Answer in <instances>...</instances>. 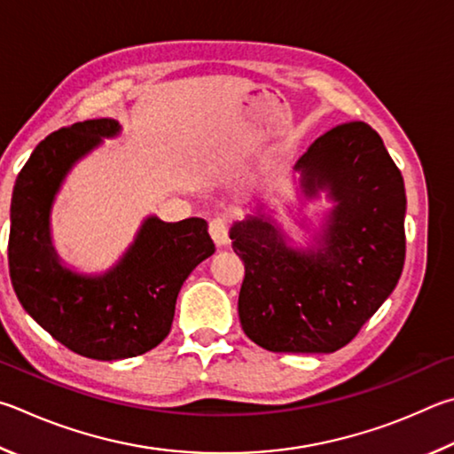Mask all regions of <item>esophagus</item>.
I'll return each instance as SVG.
<instances>
[{
    "label": "esophagus",
    "instance_id": "esophagus-1",
    "mask_svg": "<svg viewBox=\"0 0 454 454\" xmlns=\"http://www.w3.org/2000/svg\"><path fill=\"white\" fill-rule=\"evenodd\" d=\"M209 233L213 237V241L217 247H227L229 245V229H227V223L225 219H213L209 223Z\"/></svg>",
    "mask_w": 454,
    "mask_h": 454
}]
</instances>
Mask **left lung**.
I'll use <instances>...</instances> for the list:
<instances>
[{
  "instance_id": "left-lung-1",
  "label": "left lung",
  "mask_w": 454,
  "mask_h": 454,
  "mask_svg": "<svg viewBox=\"0 0 454 454\" xmlns=\"http://www.w3.org/2000/svg\"><path fill=\"white\" fill-rule=\"evenodd\" d=\"M295 171L303 205L325 193L331 207L307 247L293 245L269 201L233 223L229 237L245 263L239 319L267 351L335 353L401 279L404 181L383 139L363 121L321 135ZM299 227L309 231L307 217Z\"/></svg>"
}]
</instances>
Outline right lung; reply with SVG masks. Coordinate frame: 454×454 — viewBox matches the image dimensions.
I'll list each match as a JSON object with an SVG mask.
<instances>
[{
    "label": "right lung",
    "instance_id": "right-lung-1",
    "mask_svg": "<svg viewBox=\"0 0 454 454\" xmlns=\"http://www.w3.org/2000/svg\"><path fill=\"white\" fill-rule=\"evenodd\" d=\"M121 133L115 119L74 123L39 143L12 195L10 277L39 327L87 359L121 361L169 335L175 301L191 271L215 253L207 221L143 219L133 243L103 273H79L58 255L51 209L77 161Z\"/></svg>",
    "mask_w": 454,
    "mask_h": 454
}]
</instances>
